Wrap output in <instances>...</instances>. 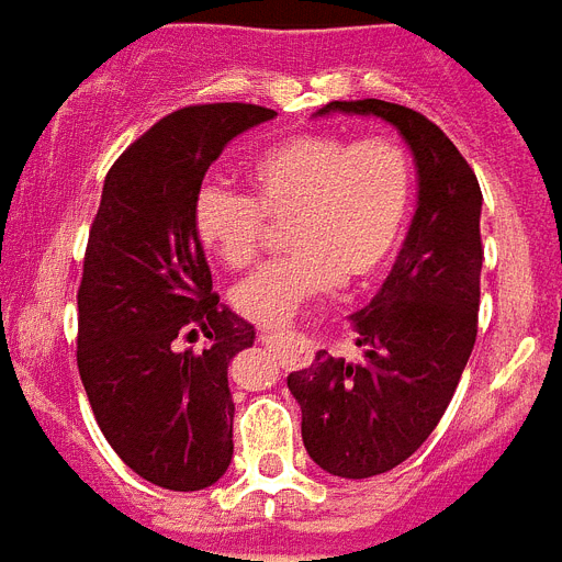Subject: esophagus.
I'll return each mask as SVG.
<instances>
[{"mask_svg":"<svg viewBox=\"0 0 562 562\" xmlns=\"http://www.w3.org/2000/svg\"><path fill=\"white\" fill-rule=\"evenodd\" d=\"M280 331H277V328H259V340H262V344H280ZM308 360H312V349H308V346L305 344H300V340H296L294 346H291V352H289V358H285V363H289V367H305V363H308Z\"/></svg>","mask_w":562,"mask_h":562,"instance_id":"obj_1","label":"esophagus"}]
</instances>
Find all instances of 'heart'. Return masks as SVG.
<instances>
[{"label":"heart","instance_id":"heart-1","mask_svg":"<svg viewBox=\"0 0 562 562\" xmlns=\"http://www.w3.org/2000/svg\"><path fill=\"white\" fill-rule=\"evenodd\" d=\"M250 184L254 195L204 181L193 195V227L222 266L245 268L257 259L271 222H291V254L231 291L241 317L280 326L340 277L372 280L390 266L413 213L415 167L398 140L303 132L259 153Z\"/></svg>","mask_w":562,"mask_h":562}]
</instances>
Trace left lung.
<instances>
[{"label": "left lung", "instance_id": "obj_1", "mask_svg": "<svg viewBox=\"0 0 562 562\" xmlns=\"http://www.w3.org/2000/svg\"><path fill=\"white\" fill-rule=\"evenodd\" d=\"M392 123L418 167V210L395 266L352 314L363 358L317 352L291 372L303 445L323 471L367 479L392 471L427 441L476 344L482 190L471 164L432 121L386 100H331L317 112Z\"/></svg>", "mask_w": 562, "mask_h": 562}]
</instances>
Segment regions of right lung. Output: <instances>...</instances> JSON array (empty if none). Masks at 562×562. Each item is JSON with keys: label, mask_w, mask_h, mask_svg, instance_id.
Instances as JSON below:
<instances>
[{"label": "right lung", "mask_w": 562, "mask_h": 562, "mask_svg": "<svg viewBox=\"0 0 562 562\" xmlns=\"http://www.w3.org/2000/svg\"><path fill=\"white\" fill-rule=\"evenodd\" d=\"M277 115L202 103L161 117L112 164L77 291V369L106 441L147 482L202 491L234 459L227 363L254 326L213 294L193 195L227 140ZM202 327L209 349L181 350Z\"/></svg>", "instance_id": "obj_1"}]
</instances>
